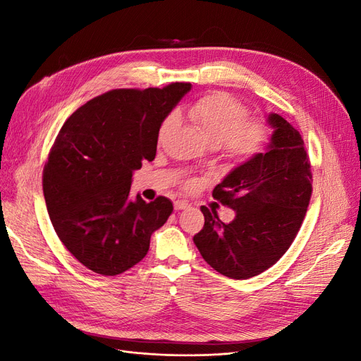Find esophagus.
Segmentation results:
<instances>
[{"label":"esophagus","instance_id":"esophagus-1","mask_svg":"<svg viewBox=\"0 0 361 361\" xmlns=\"http://www.w3.org/2000/svg\"><path fill=\"white\" fill-rule=\"evenodd\" d=\"M191 204L187 200H176L174 202V209L176 211H182V209H187Z\"/></svg>","mask_w":361,"mask_h":361}]
</instances>
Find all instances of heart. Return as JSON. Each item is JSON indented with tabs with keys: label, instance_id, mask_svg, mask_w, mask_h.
Returning a JSON list of instances; mask_svg holds the SVG:
<instances>
[{
	"label": "heart",
	"instance_id": "heart-1",
	"mask_svg": "<svg viewBox=\"0 0 361 361\" xmlns=\"http://www.w3.org/2000/svg\"><path fill=\"white\" fill-rule=\"evenodd\" d=\"M182 114L194 123L207 143L223 147L236 161H248L265 149L269 140L268 126L260 120H245L247 111L232 96L212 93L190 104ZM176 113L169 114L159 128V140L176 129Z\"/></svg>",
	"mask_w": 361,
	"mask_h": 361
}]
</instances>
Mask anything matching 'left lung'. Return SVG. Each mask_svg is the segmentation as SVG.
<instances>
[{"instance_id":"8db88e82","label":"left lung","mask_w":361,"mask_h":361,"mask_svg":"<svg viewBox=\"0 0 361 361\" xmlns=\"http://www.w3.org/2000/svg\"><path fill=\"white\" fill-rule=\"evenodd\" d=\"M269 143L257 157L228 171L212 191L235 211L223 223L206 206L204 226L192 238L202 257L220 274L245 280L286 253L297 236L312 195V173L304 141L288 120L267 114Z\"/></svg>"}]
</instances>
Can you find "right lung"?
I'll use <instances>...</instances> for the list:
<instances>
[{"label":"right lung","instance_id":"1","mask_svg":"<svg viewBox=\"0 0 361 361\" xmlns=\"http://www.w3.org/2000/svg\"><path fill=\"white\" fill-rule=\"evenodd\" d=\"M188 82L122 89L80 106L63 125L43 170V195L60 241L101 276H117L143 259L150 235L167 221V197H129L133 173L154 161L159 128Z\"/></svg>","mask_w":361,"mask_h":361}]
</instances>
